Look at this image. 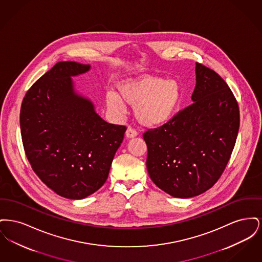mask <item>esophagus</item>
Listing matches in <instances>:
<instances>
[{
    "instance_id": "esophagus-1",
    "label": "esophagus",
    "mask_w": 262,
    "mask_h": 262,
    "mask_svg": "<svg viewBox=\"0 0 262 262\" xmlns=\"http://www.w3.org/2000/svg\"><path fill=\"white\" fill-rule=\"evenodd\" d=\"M137 132L135 129V128H133V127H130V126H128L127 127V129H126V132H125V137H127V138H133V137H137Z\"/></svg>"
}]
</instances>
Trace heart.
<instances>
[{
  "label": "heart",
  "instance_id": "heart-1",
  "mask_svg": "<svg viewBox=\"0 0 262 262\" xmlns=\"http://www.w3.org/2000/svg\"><path fill=\"white\" fill-rule=\"evenodd\" d=\"M118 94L106 93V105L117 116L125 113L124 102L135 106V115L141 125L157 127L169 123L180 109L184 92L176 79L140 75L122 80L117 85Z\"/></svg>",
  "mask_w": 262,
  "mask_h": 262
}]
</instances>
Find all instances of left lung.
<instances>
[{
	"mask_svg": "<svg viewBox=\"0 0 262 262\" xmlns=\"http://www.w3.org/2000/svg\"><path fill=\"white\" fill-rule=\"evenodd\" d=\"M192 104L156 128L147 129L146 167L152 182L179 199L214 186L230 160L239 127L237 102L224 79L195 63Z\"/></svg>",
	"mask_w": 262,
	"mask_h": 262,
	"instance_id": "obj_1",
	"label": "left lung"
}]
</instances>
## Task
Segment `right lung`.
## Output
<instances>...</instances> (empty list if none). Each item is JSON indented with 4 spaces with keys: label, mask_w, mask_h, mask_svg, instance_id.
<instances>
[{
    "label": "right lung",
    "mask_w": 262,
    "mask_h": 262,
    "mask_svg": "<svg viewBox=\"0 0 262 262\" xmlns=\"http://www.w3.org/2000/svg\"><path fill=\"white\" fill-rule=\"evenodd\" d=\"M89 70L90 64L57 62L28 89L19 116L33 171L70 200H82L105 184L126 129L105 122L93 103L75 92L72 77Z\"/></svg>",
    "instance_id": "add662e5"
}]
</instances>
